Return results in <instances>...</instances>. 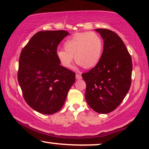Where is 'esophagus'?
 I'll use <instances>...</instances> for the list:
<instances>
[{
  "mask_svg": "<svg viewBox=\"0 0 149 149\" xmlns=\"http://www.w3.org/2000/svg\"><path fill=\"white\" fill-rule=\"evenodd\" d=\"M76 79H77V80H80V79H82V77H81L80 74H76Z\"/></svg>",
  "mask_w": 149,
  "mask_h": 149,
  "instance_id": "obj_1",
  "label": "esophagus"
}]
</instances>
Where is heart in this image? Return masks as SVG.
Returning <instances> with one entry per match:
<instances>
[{
    "label": "heart",
    "mask_w": 149,
    "mask_h": 149,
    "mask_svg": "<svg viewBox=\"0 0 149 149\" xmlns=\"http://www.w3.org/2000/svg\"><path fill=\"white\" fill-rule=\"evenodd\" d=\"M64 50H58L56 56L60 64L70 68L73 59L85 68L95 66L100 60L103 51L102 40L93 32H83L72 36L64 42Z\"/></svg>",
    "instance_id": "b5f03b06"
}]
</instances>
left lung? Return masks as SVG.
I'll return each instance as SVG.
<instances>
[{"instance_id": "8db88e82", "label": "left lung", "mask_w": 149, "mask_h": 149, "mask_svg": "<svg viewBox=\"0 0 149 149\" xmlns=\"http://www.w3.org/2000/svg\"><path fill=\"white\" fill-rule=\"evenodd\" d=\"M104 40L101 58L94 68L83 73L85 100L93 111L107 114L122 102L132 82V58L121 38L108 29H95Z\"/></svg>"}]
</instances>
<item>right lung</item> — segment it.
Returning a JSON list of instances; mask_svg holds the SVG:
<instances>
[{"label": "right lung", "mask_w": 149, "mask_h": 149, "mask_svg": "<svg viewBox=\"0 0 149 149\" xmlns=\"http://www.w3.org/2000/svg\"><path fill=\"white\" fill-rule=\"evenodd\" d=\"M69 33L47 30L36 33L20 54L17 79L26 103L38 113L60 111L75 82V73L61 66L57 47Z\"/></svg>", "instance_id": "right-lung-1"}]
</instances>
